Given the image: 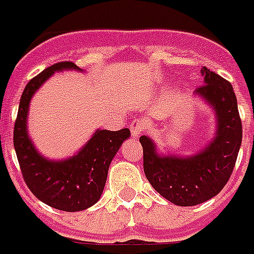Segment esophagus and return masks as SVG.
Instances as JSON below:
<instances>
[{
  "mask_svg": "<svg viewBox=\"0 0 254 254\" xmlns=\"http://www.w3.org/2000/svg\"><path fill=\"white\" fill-rule=\"evenodd\" d=\"M146 129V123L145 120H142V119H137V120H134L133 123L130 124V131H131V137L133 138H138L141 135Z\"/></svg>",
  "mask_w": 254,
  "mask_h": 254,
  "instance_id": "1",
  "label": "esophagus"
}]
</instances>
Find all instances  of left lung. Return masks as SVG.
I'll use <instances>...</instances> for the list:
<instances>
[{
    "label": "left lung",
    "mask_w": 254,
    "mask_h": 254,
    "mask_svg": "<svg viewBox=\"0 0 254 254\" xmlns=\"http://www.w3.org/2000/svg\"><path fill=\"white\" fill-rule=\"evenodd\" d=\"M205 80L194 95L215 113V134L201 151L189 156L156 151L151 138H139L143 170L148 183L160 195L177 206H194L215 197L227 184L243 138L238 100L230 82L202 67Z\"/></svg>",
    "instance_id": "obj_1"
}]
</instances>
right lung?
<instances>
[{
  "mask_svg": "<svg viewBox=\"0 0 254 254\" xmlns=\"http://www.w3.org/2000/svg\"><path fill=\"white\" fill-rule=\"evenodd\" d=\"M82 69L70 61L47 67L27 83L20 98L14 125V148L27 187L51 207L63 211H82L100 199L107 181L109 164L124 141L130 137L129 129L117 131L98 129L75 155L51 160L36 150L27 129L30 103L35 92L55 71Z\"/></svg>",
  "mask_w": 254,
  "mask_h": 254,
  "instance_id": "1",
  "label": "right lung"
}]
</instances>
